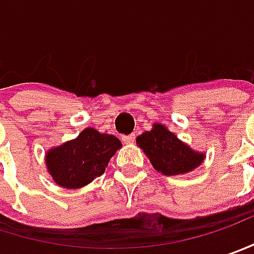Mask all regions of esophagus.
<instances>
[{
    "label": "esophagus",
    "mask_w": 254,
    "mask_h": 254,
    "mask_svg": "<svg viewBox=\"0 0 254 254\" xmlns=\"http://www.w3.org/2000/svg\"><path fill=\"white\" fill-rule=\"evenodd\" d=\"M122 140H124V143H127V145H132V143L135 142V133H130V135H127V136H122Z\"/></svg>",
    "instance_id": "obj_1"
}]
</instances>
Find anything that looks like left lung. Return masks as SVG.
Masks as SVG:
<instances>
[{"label":"left lung","instance_id":"1","mask_svg":"<svg viewBox=\"0 0 254 254\" xmlns=\"http://www.w3.org/2000/svg\"><path fill=\"white\" fill-rule=\"evenodd\" d=\"M136 145L148 156L155 171L162 175H186L200 166L203 152H197L186 145L162 124H153L150 130L136 138Z\"/></svg>","mask_w":254,"mask_h":254}]
</instances>
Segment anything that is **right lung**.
<instances>
[{
	"instance_id": "1",
	"label": "right lung",
	"mask_w": 254,
	"mask_h": 254,
	"mask_svg": "<svg viewBox=\"0 0 254 254\" xmlns=\"http://www.w3.org/2000/svg\"><path fill=\"white\" fill-rule=\"evenodd\" d=\"M121 148L122 142L114 135L86 127L75 139L47 152V171L58 186L79 189L101 176Z\"/></svg>"
}]
</instances>
